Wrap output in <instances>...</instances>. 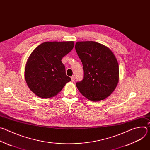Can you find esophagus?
Instances as JSON below:
<instances>
[{
    "label": "esophagus",
    "mask_w": 150,
    "mask_h": 150,
    "mask_svg": "<svg viewBox=\"0 0 150 150\" xmlns=\"http://www.w3.org/2000/svg\"><path fill=\"white\" fill-rule=\"evenodd\" d=\"M71 80H72V82H74V81H75V76H72L71 77Z\"/></svg>",
    "instance_id": "34e87169"
}]
</instances>
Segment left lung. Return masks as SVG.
I'll return each mask as SVG.
<instances>
[{
    "instance_id": "obj_1",
    "label": "left lung",
    "mask_w": 150,
    "mask_h": 150,
    "mask_svg": "<svg viewBox=\"0 0 150 150\" xmlns=\"http://www.w3.org/2000/svg\"><path fill=\"white\" fill-rule=\"evenodd\" d=\"M75 50L83 69L82 80L76 83L79 92L92 101L109 96L119 81V65L113 52L93 41L77 42Z\"/></svg>"
}]
</instances>
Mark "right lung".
Here are the masks:
<instances>
[{"label":"right lung","mask_w":150,"mask_h":150,"mask_svg":"<svg viewBox=\"0 0 150 150\" xmlns=\"http://www.w3.org/2000/svg\"><path fill=\"white\" fill-rule=\"evenodd\" d=\"M74 46V41H47L34 50L26 63L25 78L34 94L43 98H51L71 81L61 60Z\"/></svg>","instance_id":"right-lung-1"}]
</instances>
